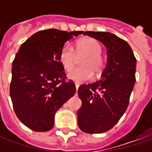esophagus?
Wrapping results in <instances>:
<instances>
[{
	"label": "esophagus",
	"instance_id": "1",
	"mask_svg": "<svg viewBox=\"0 0 152 152\" xmlns=\"http://www.w3.org/2000/svg\"><path fill=\"white\" fill-rule=\"evenodd\" d=\"M74 85H75V88H76V90L78 91V89H79V83H75Z\"/></svg>",
	"mask_w": 152,
	"mask_h": 152
}]
</instances>
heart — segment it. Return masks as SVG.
<instances>
[{"label":"heart","mask_w":152,"mask_h":152,"mask_svg":"<svg viewBox=\"0 0 152 152\" xmlns=\"http://www.w3.org/2000/svg\"><path fill=\"white\" fill-rule=\"evenodd\" d=\"M102 53V45L96 39L92 38H86L80 39L77 43L76 51L70 44H65L60 51L59 60L64 68L69 71L75 64L77 55L86 54V56L82 61V66L77 67L69 72L67 74L68 79L84 82L91 79L93 76V70L96 73H101L105 67V60Z\"/></svg>","instance_id":"1"}]
</instances>
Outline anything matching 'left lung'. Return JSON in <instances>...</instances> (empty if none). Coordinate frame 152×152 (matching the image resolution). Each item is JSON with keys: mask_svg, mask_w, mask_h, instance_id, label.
I'll return each instance as SVG.
<instances>
[{"mask_svg": "<svg viewBox=\"0 0 152 152\" xmlns=\"http://www.w3.org/2000/svg\"><path fill=\"white\" fill-rule=\"evenodd\" d=\"M84 34L107 47V60L101 79L79 86L82 106L77 113L78 125L85 133L101 134L113 128L129 106L135 83L136 58L130 45L112 33L87 31Z\"/></svg>", "mask_w": 152, "mask_h": 152, "instance_id": "1", "label": "left lung"}]
</instances>
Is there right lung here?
<instances>
[{
	"instance_id": "add662e5",
	"label": "right lung",
	"mask_w": 152,
	"mask_h": 152,
	"mask_svg": "<svg viewBox=\"0 0 152 152\" xmlns=\"http://www.w3.org/2000/svg\"><path fill=\"white\" fill-rule=\"evenodd\" d=\"M84 33L39 31L21 45L15 56L10 96L17 117L34 131L51 129L56 111L74 96L75 85L66 80L59 55L67 40Z\"/></svg>"
}]
</instances>
